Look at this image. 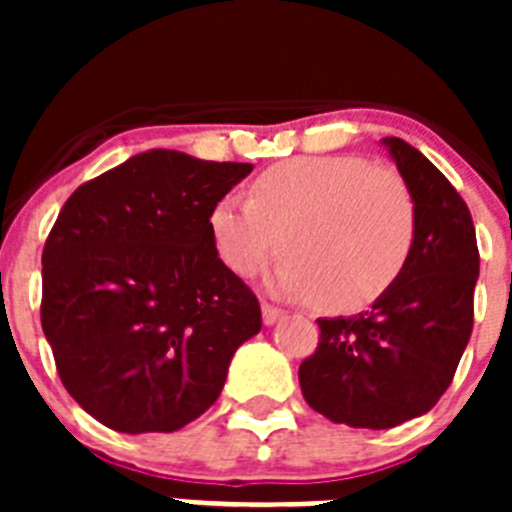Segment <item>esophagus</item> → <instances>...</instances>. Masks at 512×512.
<instances>
[{
	"instance_id": "esophagus-1",
	"label": "esophagus",
	"mask_w": 512,
	"mask_h": 512,
	"mask_svg": "<svg viewBox=\"0 0 512 512\" xmlns=\"http://www.w3.org/2000/svg\"><path fill=\"white\" fill-rule=\"evenodd\" d=\"M261 318H264V325H274L279 318H282V310L269 305V302H264V305H261Z\"/></svg>"
}]
</instances>
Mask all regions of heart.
<instances>
[{
	"mask_svg": "<svg viewBox=\"0 0 512 512\" xmlns=\"http://www.w3.org/2000/svg\"><path fill=\"white\" fill-rule=\"evenodd\" d=\"M217 259L248 277L274 251L271 282L289 300L346 315L395 287L413 256L418 210L408 184L359 156H310L253 179L248 202L223 197L210 210Z\"/></svg>",
	"mask_w": 512,
	"mask_h": 512,
	"instance_id": "obj_1",
	"label": "heart"
}]
</instances>
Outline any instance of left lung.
I'll return each instance as SVG.
<instances>
[{"mask_svg":"<svg viewBox=\"0 0 512 512\" xmlns=\"http://www.w3.org/2000/svg\"><path fill=\"white\" fill-rule=\"evenodd\" d=\"M418 210L413 256L395 287L356 318L318 320L300 364L307 405L351 428H395L449 390L474 325L479 251L472 212L410 143L384 138Z\"/></svg>","mask_w":512,"mask_h":512,"instance_id":"8db88e82","label":"left lung"}]
</instances>
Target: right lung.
Masks as SVG:
<instances>
[{
  "instance_id": "1",
  "label": "right lung",
  "mask_w": 512,
  "mask_h": 512,
  "mask_svg": "<svg viewBox=\"0 0 512 512\" xmlns=\"http://www.w3.org/2000/svg\"><path fill=\"white\" fill-rule=\"evenodd\" d=\"M251 164L138 153L81 184L43 246L40 323L69 395L120 433H171L223 390L261 305L217 259L210 210Z\"/></svg>"
}]
</instances>
